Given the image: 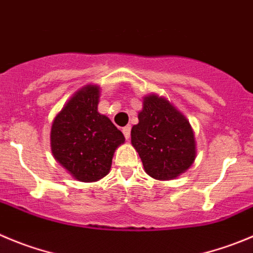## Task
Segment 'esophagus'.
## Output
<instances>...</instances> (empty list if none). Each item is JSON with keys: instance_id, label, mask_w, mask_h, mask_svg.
<instances>
[{"instance_id": "esophagus-1", "label": "esophagus", "mask_w": 253, "mask_h": 253, "mask_svg": "<svg viewBox=\"0 0 253 253\" xmlns=\"http://www.w3.org/2000/svg\"><path fill=\"white\" fill-rule=\"evenodd\" d=\"M122 130H123V134H124L125 139H126V140H128V139L130 138V130H131V126H130V125H126V126H124V128H123Z\"/></svg>"}]
</instances>
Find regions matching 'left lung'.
I'll return each instance as SVG.
<instances>
[{
    "label": "left lung",
    "mask_w": 253,
    "mask_h": 253,
    "mask_svg": "<svg viewBox=\"0 0 253 253\" xmlns=\"http://www.w3.org/2000/svg\"><path fill=\"white\" fill-rule=\"evenodd\" d=\"M138 118L131 128V144L146 174L170 180L186 171L196 156L194 131L186 118L155 94L145 97Z\"/></svg>",
    "instance_id": "left-lung-1"
}]
</instances>
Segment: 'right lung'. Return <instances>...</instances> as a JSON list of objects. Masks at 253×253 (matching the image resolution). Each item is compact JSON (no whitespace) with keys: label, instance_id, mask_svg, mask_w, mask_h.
<instances>
[{"label":"right lung","instance_id":"add662e5","mask_svg":"<svg viewBox=\"0 0 253 253\" xmlns=\"http://www.w3.org/2000/svg\"><path fill=\"white\" fill-rule=\"evenodd\" d=\"M99 88L86 85L77 92L52 124V153L79 181H97L109 172L114 151L124 135L98 113Z\"/></svg>","mask_w":253,"mask_h":253}]
</instances>
